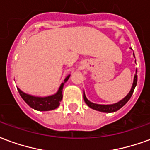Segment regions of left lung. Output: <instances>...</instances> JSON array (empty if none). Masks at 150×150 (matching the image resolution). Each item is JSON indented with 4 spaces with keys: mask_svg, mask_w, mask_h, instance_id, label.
Instances as JSON below:
<instances>
[{
    "mask_svg": "<svg viewBox=\"0 0 150 150\" xmlns=\"http://www.w3.org/2000/svg\"><path fill=\"white\" fill-rule=\"evenodd\" d=\"M133 55H134V54H133ZM134 58H135V56H134ZM137 71L136 70V74L135 75H134V79H133V83H132V88H131V90H130V91L129 92V94L127 95L123 100L119 101L118 103H116V104H108V105L94 104V103H92L91 101L88 100V98L86 97V95H85V93L83 92V99H84L85 103L87 104V105H88L89 108H91L94 109V110L99 111V112H102L110 113L115 112L116 111H118L120 108H121L129 100V99L132 96V93H133V91H134L136 86H137Z\"/></svg>",
    "mask_w": 150,
    "mask_h": 150,
    "instance_id": "8db88e82",
    "label": "left lung"
}]
</instances>
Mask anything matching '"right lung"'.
<instances>
[{
	"instance_id": "1",
	"label": "right lung",
	"mask_w": 150,
	"mask_h": 150,
	"mask_svg": "<svg viewBox=\"0 0 150 150\" xmlns=\"http://www.w3.org/2000/svg\"><path fill=\"white\" fill-rule=\"evenodd\" d=\"M71 75H68L64 79L63 83H61L59 87V90L56 92L55 94L48 96H35L32 95L25 93L24 91H22L21 89L18 88V92L21 96V98L24 100V101L26 104L32 108H34L37 111H50L54 110L59 107L60 102L62 99V89L63 86L65 84V83L69 79Z\"/></svg>"
}]
</instances>
